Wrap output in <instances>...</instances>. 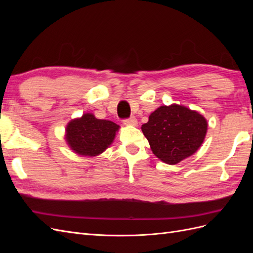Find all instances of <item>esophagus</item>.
<instances>
[{
	"instance_id": "esophagus-1",
	"label": "esophagus",
	"mask_w": 253,
	"mask_h": 253,
	"mask_svg": "<svg viewBox=\"0 0 253 253\" xmlns=\"http://www.w3.org/2000/svg\"><path fill=\"white\" fill-rule=\"evenodd\" d=\"M124 124L126 126H136L137 125V119L135 117H129L124 120Z\"/></svg>"
}]
</instances>
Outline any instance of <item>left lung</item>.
<instances>
[{
  "label": "left lung",
  "instance_id": "8db88e82",
  "mask_svg": "<svg viewBox=\"0 0 253 253\" xmlns=\"http://www.w3.org/2000/svg\"><path fill=\"white\" fill-rule=\"evenodd\" d=\"M207 127V120L201 114L172 104L153 112L141 131L155 156L166 164L176 165L201 147Z\"/></svg>",
  "mask_w": 253,
  "mask_h": 253
}]
</instances>
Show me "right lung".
I'll return each mask as SVG.
<instances>
[{
    "label": "right lung",
    "instance_id": "add662e5",
    "mask_svg": "<svg viewBox=\"0 0 253 253\" xmlns=\"http://www.w3.org/2000/svg\"><path fill=\"white\" fill-rule=\"evenodd\" d=\"M118 128L119 126L113 121L84 114L67 125L66 141L79 155L97 156L111 145Z\"/></svg>",
    "mask_w": 253,
    "mask_h": 253
}]
</instances>
